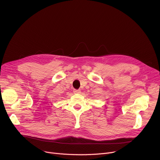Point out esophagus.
I'll return each mask as SVG.
<instances>
[{
	"instance_id": "esophagus-1",
	"label": "esophagus",
	"mask_w": 160,
	"mask_h": 160,
	"mask_svg": "<svg viewBox=\"0 0 160 160\" xmlns=\"http://www.w3.org/2000/svg\"><path fill=\"white\" fill-rule=\"evenodd\" d=\"M73 92H74V93H75V94H80V93H81V91L79 90V89H74L73 91Z\"/></svg>"
}]
</instances>
